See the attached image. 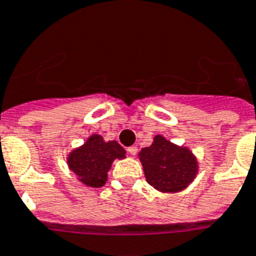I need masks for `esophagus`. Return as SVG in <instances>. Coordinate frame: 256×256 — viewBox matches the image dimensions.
<instances>
[{
    "label": "esophagus",
    "mask_w": 256,
    "mask_h": 256,
    "mask_svg": "<svg viewBox=\"0 0 256 256\" xmlns=\"http://www.w3.org/2000/svg\"><path fill=\"white\" fill-rule=\"evenodd\" d=\"M128 154H132V156H136V152H138V149H136V146H130V148H128Z\"/></svg>",
    "instance_id": "34e87169"
}]
</instances>
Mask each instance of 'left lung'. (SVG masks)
I'll return each instance as SVG.
<instances>
[{
    "instance_id": "8db88e82",
    "label": "left lung",
    "mask_w": 256,
    "mask_h": 256,
    "mask_svg": "<svg viewBox=\"0 0 256 256\" xmlns=\"http://www.w3.org/2000/svg\"><path fill=\"white\" fill-rule=\"evenodd\" d=\"M146 181L164 193L180 192L198 174V160L188 148L177 146L162 136H156L153 144L138 154Z\"/></svg>"
}]
</instances>
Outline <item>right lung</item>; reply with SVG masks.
<instances>
[{"mask_svg": "<svg viewBox=\"0 0 256 256\" xmlns=\"http://www.w3.org/2000/svg\"><path fill=\"white\" fill-rule=\"evenodd\" d=\"M126 152L116 141L106 142L102 136L92 134L78 149L68 154V166L82 184L91 188H100L106 184L107 172L114 160H122Z\"/></svg>", "mask_w": 256, "mask_h": 256, "instance_id": "obj_1", "label": "right lung"}]
</instances>
